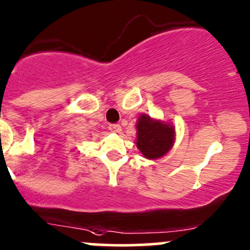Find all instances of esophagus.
Listing matches in <instances>:
<instances>
[{
    "label": "esophagus",
    "instance_id": "esophagus-1",
    "mask_svg": "<svg viewBox=\"0 0 250 250\" xmlns=\"http://www.w3.org/2000/svg\"><path fill=\"white\" fill-rule=\"evenodd\" d=\"M109 130L114 133H120L122 132V126H120L119 124H112V125H109Z\"/></svg>",
    "mask_w": 250,
    "mask_h": 250
}]
</instances>
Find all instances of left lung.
I'll use <instances>...</instances> for the list:
<instances>
[{"label": "left lung", "instance_id": "obj_1", "mask_svg": "<svg viewBox=\"0 0 250 250\" xmlns=\"http://www.w3.org/2000/svg\"><path fill=\"white\" fill-rule=\"evenodd\" d=\"M173 126L155 122L144 114L137 122V147L144 157L158 158L167 154L173 146Z\"/></svg>", "mask_w": 250, "mask_h": 250}]
</instances>
